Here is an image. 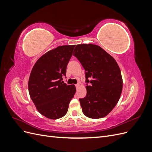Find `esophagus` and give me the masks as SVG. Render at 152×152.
I'll use <instances>...</instances> for the list:
<instances>
[{
    "label": "esophagus",
    "mask_w": 152,
    "mask_h": 152,
    "mask_svg": "<svg viewBox=\"0 0 152 152\" xmlns=\"http://www.w3.org/2000/svg\"><path fill=\"white\" fill-rule=\"evenodd\" d=\"M75 86H76V87H77V88H78V87H79L80 86V84H79V83H78V84H77L75 85Z\"/></svg>",
    "instance_id": "1"
}]
</instances>
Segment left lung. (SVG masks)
<instances>
[{
    "instance_id": "left-lung-1",
    "label": "left lung",
    "mask_w": 152,
    "mask_h": 152,
    "mask_svg": "<svg viewBox=\"0 0 152 152\" xmlns=\"http://www.w3.org/2000/svg\"><path fill=\"white\" fill-rule=\"evenodd\" d=\"M73 56L86 71V97L79 99L82 112L91 118L104 117L117 104L122 93L123 81L117 61L98 45L78 44Z\"/></svg>"
}]
</instances>
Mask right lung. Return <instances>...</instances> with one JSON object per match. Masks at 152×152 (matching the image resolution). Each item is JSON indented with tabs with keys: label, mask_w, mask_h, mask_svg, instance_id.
<instances>
[{
	"label": "right lung",
	"mask_w": 152,
	"mask_h": 152,
	"mask_svg": "<svg viewBox=\"0 0 152 152\" xmlns=\"http://www.w3.org/2000/svg\"><path fill=\"white\" fill-rule=\"evenodd\" d=\"M75 46L59 45L50 50L32 68L28 84L30 96L38 112L48 118L65 116L75 94V85L62 81Z\"/></svg>",
	"instance_id": "obj_1"
}]
</instances>
